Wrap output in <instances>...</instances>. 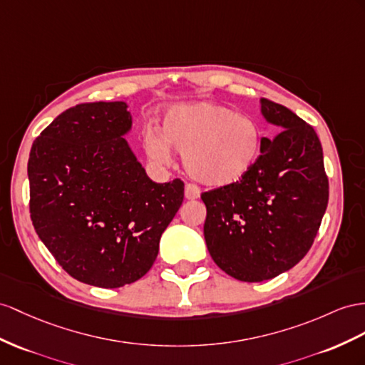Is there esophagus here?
I'll return each mask as SVG.
<instances>
[{"label":"esophagus","mask_w":365,"mask_h":365,"mask_svg":"<svg viewBox=\"0 0 365 365\" xmlns=\"http://www.w3.org/2000/svg\"><path fill=\"white\" fill-rule=\"evenodd\" d=\"M185 197L188 200H195L200 197V188L194 183H186L185 186Z\"/></svg>","instance_id":"34e87169"}]
</instances>
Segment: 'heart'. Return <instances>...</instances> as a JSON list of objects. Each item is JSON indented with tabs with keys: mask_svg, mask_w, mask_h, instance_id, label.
Returning a JSON list of instances; mask_svg holds the SVG:
<instances>
[{
	"mask_svg": "<svg viewBox=\"0 0 365 365\" xmlns=\"http://www.w3.org/2000/svg\"><path fill=\"white\" fill-rule=\"evenodd\" d=\"M265 133L257 120L212 101L175 105L163 117L160 133L148 130L145 151L168 165L171 148L182 153L191 177L208 186L236 183L257 165Z\"/></svg>",
	"mask_w": 365,
	"mask_h": 365,
	"instance_id": "heart-1",
	"label": "heart"
}]
</instances>
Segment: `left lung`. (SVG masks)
<instances>
[{
  "label": "left lung",
  "instance_id": "1",
  "mask_svg": "<svg viewBox=\"0 0 365 365\" xmlns=\"http://www.w3.org/2000/svg\"><path fill=\"white\" fill-rule=\"evenodd\" d=\"M260 112L280 133L264 138L257 165L242 180L202 194L210 255L242 282H262L293 268L312 248L329 203L314 129L267 98H260Z\"/></svg>",
  "mask_w": 365,
  "mask_h": 365
}]
</instances>
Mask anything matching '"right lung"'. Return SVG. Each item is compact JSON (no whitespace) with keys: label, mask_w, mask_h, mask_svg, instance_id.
Here are the masks:
<instances>
[{"label":"right lung","mask_w":365,"mask_h":365,"mask_svg":"<svg viewBox=\"0 0 365 365\" xmlns=\"http://www.w3.org/2000/svg\"><path fill=\"white\" fill-rule=\"evenodd\" d=\"M130 126L125 101L83 103L36 137L27 163L36 235L64 272L93 287L143 277L183 202L180 179H149L123 138Z\"/></svg>","instance_id":"add662e5"}]
</instances>
